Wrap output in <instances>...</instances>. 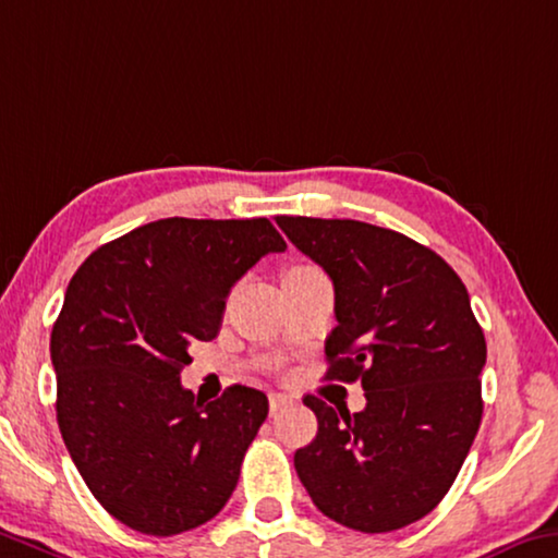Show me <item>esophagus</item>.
Returning a JSON list of instances; mask_svg holds the SVG:
<instances>
[{
    "mask_svg": "<svg viewBox=\"0 0 558 558\" xmlns=\"http://www.w3.org/2000/svg\"><path fill=\"white\" fill-rule=\"evenodd\" d=\"M268 402H270V412H278V410H282V407L293 404V397L286 395V392H270Z\"/></svg>",
    "mask_w": 558,
    "mask_h": 558,
    "instance_id": "esophagus-1",
    "label": "esophagus"
}]
</instances>
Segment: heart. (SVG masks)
Returning <instances> with one entry per match:
<instances>
[{"label": "heart", "instance_id": "b5f03b06", "mask_svg": "<svg viewBox=\"0 0 558 558\" xmlns=\"http://www.w3.org/2000/svg\"><path fill=\"white\" fill-rule=\"evenodd\" d=\"M307 268H311V265H293V268H288L286 272H282V278L293 276V272H300V270H307Z\"/></svg>", "mask_w": 558, "mask_h": 558}]
</instances>
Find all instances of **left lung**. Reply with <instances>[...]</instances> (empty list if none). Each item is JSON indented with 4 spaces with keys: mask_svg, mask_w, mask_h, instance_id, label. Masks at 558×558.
<instances>
[{
    "mask_svg": "<svg viewBox=\"0 0 558 558\" xmlns=\"http://www.w3.org/2000/svg\"><path fill=\"white\" fill-rule=\"evenodd\" d=\"M330 276L338 325L327 379L365 390V410L305 397L317 435L295 472L325 517L385 534L427 517L462 470L482 422L484 332L457 272L435 251L362 220L278 216Z\"/></svg>",
    "mask_w": 558,
    "mask_h": 558,
    "instance_id": "8db88e82",
    "label": "left lung"
}]
</instances>
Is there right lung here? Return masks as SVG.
<instances>
[{"instance_id": "1", "label": "right lung", "mask_w": 558, "mask_h": 558, "mask_svg": "<svg viewBox=\"0 0 558 558\" xmlns=\"http://www.w3.org/2000/svg\"><path fill=\"white\" fill-rule=\"evenodd\" d=\"M268 218H163L101 245L69 282L51 330L57 422L101 507L173 536L214 519L238 484L268 397L183 390L193 340H214L231 288L286 251Z\"/></svg>"}]
</instances>
